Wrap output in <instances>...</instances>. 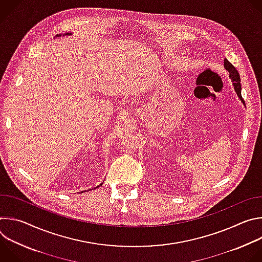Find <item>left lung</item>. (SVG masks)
Here are the masks:
<instances>
[{
    "instance_id": "obj_1",
    "label": "left lung",
    "mask_w": 262,
    "mask_h": 262,
    "mask_svg": "<svg viewBox=\"0 0 262 262\" xmlns=\"http://www.w3.org/2000/svg\"><path fill=\"white\" fill-rule=\"evenodd\" d=\"M224 67L226 68V70L229 71V77H230V80L233 84L234 90H235L237 96L239 97V99L244 102V99L242 97V85H241V78H239L238 71L235 69V67L227 59H224Z\"/></svg>"
}]
</instances>
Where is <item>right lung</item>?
<instances>
[{"label": "right lung", "mask_w": 262, "mask_h": 262, "mask_svg": "<svg viewBox=\"0 0 262 262\" xmlns=\"http://www.w3.org/2000/svg\"><path fill=\"white\" fill-rule=\"evenodd\" d=\"M64 35H71V33H70V32H69V33H65V34H63V36H64ZM59 36H61V34H59V35H56V37H59ZM101 184H102V183H100L98 186H100ZM96 189H97V188H96ZM91 190H92V189H91ZM85 192H87V191H85ZM80 193H81V192H80Z\"/></svg>", "instance_id": "1"}]
</instances>
